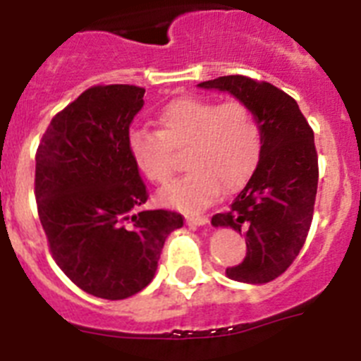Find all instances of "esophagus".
<instances>
[{
  "label": "esophagus",
  "instance_id": "obj_1",
  "mask_svg": "<svg viewBox=\"0 0 361 361\" xmlns=\"http://www.w3.org/2000/svg\"><path fill=\"white\" fill-rule=\"evenodd\" d=\"M186 220H188V224L191 226H204L209 222V219L206 215H188Z\"/></svg>",
  "mask_w": 361,
  "mask_h": 361
}]
</instances>
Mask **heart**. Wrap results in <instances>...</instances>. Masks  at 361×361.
Here are the masks:
<instances>
[{"label": "heart", "instance_id": "b5f03b06", "mask_svg": "<svg viewBox=\"0 0 361 361\" xmlns=\"http://www.w3.org/2000/svg\"><path fill=\"white\" fill-rule=\"evenodd\" d=\"M159 128H135L128 137L133 162L149 183L168 186L177 171V153H186L191 170L161 193L166 206L197 212L220 191L247 183L262 153V128L242 101L180 97L161 108Z\"/></svg>", "mask_w": 361, "mask_h": 361}]
</instances>
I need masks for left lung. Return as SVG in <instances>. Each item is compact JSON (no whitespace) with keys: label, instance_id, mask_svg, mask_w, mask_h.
<instances>
[{"label":"left lung","instance_id":"left-lung-1","mask_svg":"<svg viewBox=\"0 0 361 361\" xmlns=\"http://www.w3.org/2000/svg\"><path fill=\"white\" fill-rule=\"evenodd\" d=\"M200 88L229 92L257 114L262 153L257 170L228 212L213 215V226L245 235V258L226 269L231 280L266 283L288 269L305 244L318 188L314 133L291 95L271 82L224 75Z\"/></svg>","mask_w":361,"mask_h":361}]
</instances>
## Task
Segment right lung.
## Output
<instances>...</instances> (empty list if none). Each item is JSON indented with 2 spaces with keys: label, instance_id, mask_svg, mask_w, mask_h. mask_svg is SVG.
<instances>
[{
  "label": "right lung",
  "instance_id": "right-lung-1",
  "mask_svg": "<svg viewBox=\"0 0 361 361\" xmlns=\"http://www.w3.org/2000/svg\"><path fill=\"white\" fill-rule=\"evenodd\" d=\"M145 88L97 85L50 121L36 152L37 215L50 253L78 288L123 300L152 282L162 245L184 216L148 209L128 148Z\"/></svg>",
  "mask_w": 361,
  "mask_h": 361
}]
</instances>
